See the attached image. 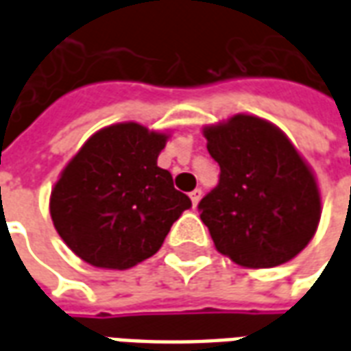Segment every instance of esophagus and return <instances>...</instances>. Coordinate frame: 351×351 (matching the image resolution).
Segmentation results:
<instances>
[{"label": "esophagus", "mask_w": 351, "mask_h": 351, "mask_svg": "<svg viewBox=\"0 0 351 351\" xmlns=\"http://www.w3.org/2000/svg\"><path fill=\"white\" fill-rule=\"evenodd\" d=\"M201 195H203V191H201V188H195V190L191 191V193H190L191 205L197 206V203H199V201H201Z\"/></svg>", "instance_id": "esophagus-1"}]
</instances>
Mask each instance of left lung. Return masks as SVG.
<instances>
[{"mask_svg":"<svg viewBox=\"0 0 351 351\" xmlns=\"http://www.w3.org/2000/svg\"><path fill=\"white\" fill-rule=\"evenodd\" d=\"M220 182L199 203L216 250L248 269L293 259L322 216L316 178L282 131L258 116L237 114L205 128Z\"/></svg>","mask_w":351,"mask_h":351,"instance_id":"left-lung-1","label":"left lung"}]
</instances>
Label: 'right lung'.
<instances>
[{"label": "right lung", "instance_id": "obj_1", "mask_svg": "<svg viewBox=\"0 0 351 351\" xmlns=\"http://www.w3.org/2000/svg\"><path fill=\"white\" fill-rule=\"evenodd\" d=\"M167 135L135 122L88 138L50 195L58 235L80 259L101 269H130L160 250L190 197L173 186L158 156Z\"/></svg>", "mask_w": 351, "mask_h": 351}]
</instances>
